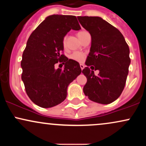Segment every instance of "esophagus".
<instances>
[{
  "label": "esophagus",
  "mask_w": 146,
  "mask_h": 146,
  "mask_svg": "<svg viewBox=\"0 0 146 146\" xmlns=\"http://www.w3.org/2000/svg\"><path fill=\"white\" fill-rule=\"evenodd\" d=\"M84 67H85V66L83 64H80V68H81L82 70H83L84 68Z\"/></svg>",
  "instance_id": "obj_1"
}]
</instances>
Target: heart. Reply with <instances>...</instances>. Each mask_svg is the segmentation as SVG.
Instances as JSON below:
<instances>
[{
  "label": "heart",
  "mask_w": 146,
  "mask_h": 146,
  "mask_svg": "<svg viewBox=\"0 0 146 146\" xmlns=\"http://www.w3.org/2000/svg\"><path fill=\"white\" fill-rule=\"evenodd\" d=\"M86 31H81L80 32H78V36L79 37V38L81 37L82 35H83L84 33H86ZM66 38L64 37L63 38V40H62V45L64 47L66 46ZM71 58L72 60H75V61H78V62H82L84 61V60L85 59V55L83 53H81V52H79V51H75L73 53H72L71 56Z\"/></svg>",
  "instance_id": "b5f03b06"
}]
</instances>
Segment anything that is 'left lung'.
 Returning <instances> with one entry per match:
<instances>
[{
  "mask_svg": "<svg viewBox=\"0 0 146 146\" xmlns=\"http://www.w3.org/2000/svg\"><path fill=\"white\" fill-rule=\"evenodd\" d=\"M78 19L91 36L90 53L85 62L87 67L82 71L87 78L83 91L91 101L108 104L124 88L130 64L128 45L121 33L102 18L78 16ZM88 66L99 70L98 75L95 76Z\"/></svg>",
  "mask_w": 146,
  "mask_h": 146,
  "instance_id": "8db88e82",
  "label": "left lung"
}]
</instances>
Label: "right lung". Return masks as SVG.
Returning <instances> with one entry per match:
<instances>
[{"instance_id": "1", "label": "right lung", "mask_w": 146, "mask_h": 146, "mask_svg": "<svg viewBox=\"0 0 146 146\" xmlns=\"http://www.w3.org/2000/svg\"><path fill=\"white\" fill-rule=\"evenodd\" d=\"M81 29L75 16L51 15L45 18L29 36L23 53L22 80L33 103L51 108L62 103L67 88L82 70L80 64L62 54L64 37L71 29ZM58 61L64 70L54 68Z\"/></svg>"}]
</instances>
